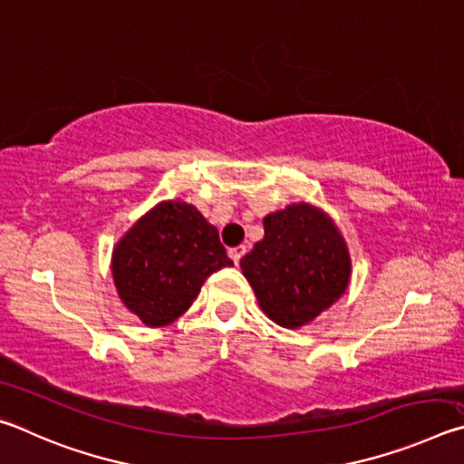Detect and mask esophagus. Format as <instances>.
Listing matches in <instances>:
<instances>
[{
  "label": "esophagus",
  "mask_w": 464,
  "mask_h": 464,
  "mask_svg": "<svg viewBox=\"0 0 464 464\" xmlns=\"http://www.w3.org/2000/svg\"><path fill=\"white\" fill-rule=\"evenodd\" d=\"M243 254H246V246H237V247H231L229 249V257H231L235 264H239Z\"/></svg>",
  "instance_id": "obj_1"
}]
</instances>
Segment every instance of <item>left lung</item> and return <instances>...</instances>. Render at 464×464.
Returning a JSON list of instances; mask_svg holds the SVG:
<instances>
[{
    "mask_svg": "<svg viewBox=\"0 0 464 464\" xmlns=\"http://www.w3.org/2000/svg\"><path fill=\"white\" fill-rule=\"evenodd\" d=\"M243 276L274 324L301 329L340 301L352 260L334 218L309 202L264 217V239L241 257Z\"/></svg>",
    "mask_w": 464,
    "mask_h": 464,
    "instance_id": "1",
    "label": "left lung"
}]
</instances>
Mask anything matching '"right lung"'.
I'll return each instance as SVG.
<instances>
[{
	"label": "right lung",
	"mask_w": 464,
	"mask_h": 464,
	"mask_svg": "<svg viewBox=\"0 0 464 464\" xmlns=\"http://www.w3.org/2000/svg\"><path fill=\"white\" fill-rule=\"evenodd\" d=\"M233 266L218 231L194 204L161 200L112 249L114 286L147 327L174 324L210 274Z\"/></svg>",
	"instance_id": "obj_1"
}]
</instances>
